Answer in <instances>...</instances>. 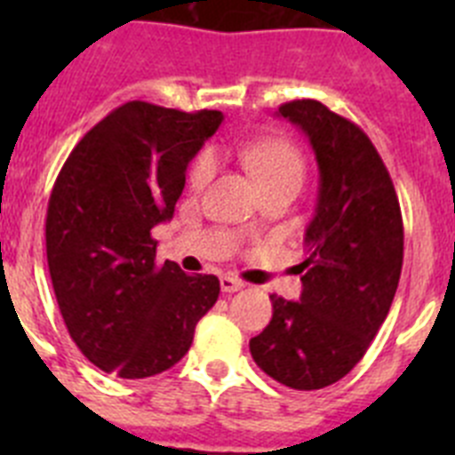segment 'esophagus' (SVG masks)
<instances>
[{"label":"esophagus","mask_w":455,"mask_h":455,"mask_svg":"<svg viewBox=\"0 0 455 455\" xmlns=\"http://www.w3.org/2000/svg\"><path fill=\"white\" fill-rule=\"evenodd\" d=\"M246 284L241 283L239 277H232V275H223L220 277V289H223L225 293H235L239 291V289H243Z\"/></svg>","instance_id":"obj_1"}]
</instances>
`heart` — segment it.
<instances>
[{"label": "heart", "instance_id": "1", "mask_svg": "<svg viewBox=\"0 0 455 455\" xmlns=\"http://www.w3.org/2000/svg\"><path fill=\"white\" fill-rule=\"evenodd\" d=\"M243 162H246L248 171L255 175L259 187L264 191L277 187H293L299 191L305 178V162L300 150L289 140H262L255 146L248 148L243 152ZM216 159L212 152H203L196 159L191 172H188V184L193 188L207 187V182L214 178Z\"/></svg>", "mask_w": 455, "mask_h": 455}]
</instances>
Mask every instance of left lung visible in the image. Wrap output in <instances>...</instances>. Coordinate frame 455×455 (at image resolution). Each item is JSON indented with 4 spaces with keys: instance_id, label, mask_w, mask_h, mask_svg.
Masks as SVG:
<instances>
[{
    "instance_id": "obj_1",
    "label": "left lung",
    "mask_w": 455,
    "mask_h": 455,
    "mask_svg": "<svg viewBox=\"0 0 455 455\" xmlns=\"http://www.w3.org/2000/svg\"><path fill=\"white\" fill-rule=\"evenodd\" d=\"M277 116L309 139L319 198L300 300L271 293L273 316L251 355L273 380L309 392L347 376L380 331L403 267V219L387 168L355 123L316 100H293Z\"/></svg>"
}]
</instances>
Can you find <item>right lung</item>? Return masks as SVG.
I'll return each instance as SVG.
<instances>
[{"label":"right lung","mask_w":455,"mask_h":455,"mask_svg":"<svg viewBox=\"0 0 455 455\" xmlns=\"http://www.w3.org/2000/svg\"><path fill=\"white\" fill-rule=\"evenodd\" d=\"M220 123V111L134 100L86 132L56 178L45 220L52 287L72 341L102 371L171 369L219 300L216 275L156 264L152 230L172 219L188 162Z\"/></svg>","instance_id":"obj_1"}]
</instances>
